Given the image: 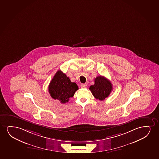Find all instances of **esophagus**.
<instances>
[{
    "mask_svg": "<svg viewBox=\"0 0 159 159\" xmlns=\"http://www.w3.org/2000/svg\"><path fill=\"white\" fill-rule=\"evenodd\" d=\"M81 87L82 88L85 89V88H86L87 84H82L81 85Z\"/></svg>",
    "mask_w": 159,
    "mask_h": 159,
    "instance_id": "obj_1",
    "label": "esophagus"
}]
</instances>
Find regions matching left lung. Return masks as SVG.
<instances>
[{"instance_id": "obj_1", "label": "left lung", "mask_w": 159, "mask_h": 159, "mask_svg": "<svg viewBox=\"0 0 159 159\" xmlns=\"http://www.w3.org/2000/svg\"><path fill=\"white\" fill-rule=\"evenodd\" d=\"M89 89L95 99L102 101L109 96L113 89L111 81L103 76H97L94 84L91 85Z\"/></svg>"}]
</instances>
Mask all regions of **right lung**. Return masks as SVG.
<instances>
[{
	"label": "right lung",
	"mask_w": 159,
	"mask_h": 159,
	"mask_svg": "<svg viewBox=\"0 0 159 159\" xmlns=\"http://www.w3.org/2000/svg\"><path fill=\"white\" fill-rule=\"evenodd\" d=\"M78 89L76 83L71 82L70 78L60 70L57 72L48 86L51 97L62 103L68 102L69 99L73 97Z\"/></svg>",
	"instance_id": "1"
}]
</instances>
